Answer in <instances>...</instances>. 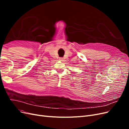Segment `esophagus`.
I'll return each instance as SVG.
<instances>
[{
    "instance_id": "1",
    "label": "esophagus",
    "mask_w": 129,
    "mask_h": 129,
    "mask_svg": "<svg viewBox=\"0 0 129 129\" xmlns=\"http://www.w3.org/2000/svg\"><path fill=\"white\" fill-rule=\"evenodd\" d=\"M60 60H61V61H62V60H63V58L60 57Z\"/></svg>"
}]
</instances>
